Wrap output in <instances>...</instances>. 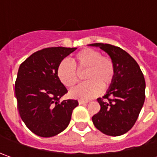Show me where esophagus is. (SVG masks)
<instances>
[{"mask_svg": "<svg viewBox=\"0 0 157 157\" xmlns=\"http://www.w3.org/2000/svg\"><path fill=\"white\" fill-rule=\"evenodd\" d=\"M86 103H88L87 100H78V104H79V105H84V104H86Z\"/></svg>", "mask_w": 157, "mask_h": 157, "instance_id": "esophagus-1", "label": "esophagus"}]
</instances>
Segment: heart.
I'll return each instance as SVG.
<instances>
[{"label": "heart", "instance_id": "obj_1", "mask_svg": "<svg viewBox=\"0 0 157 157\" xmlns=\"http://www.w3.org/2000/svg\"><path fill=\"white\" fill-rule=\"evenodd\" d=\"M86 69L85 78L88 79L71 91V96L82 100H91L102 92L104 85L107 86L115 75L114 63L110 57L101 56L94 49H85L77 53L70 62L63 59L58 63L57 74L59 80L66 87H72L78 81L77 70Z\"/></svg>", "mask_w": 157, "mask_h": 157}]
</instances>
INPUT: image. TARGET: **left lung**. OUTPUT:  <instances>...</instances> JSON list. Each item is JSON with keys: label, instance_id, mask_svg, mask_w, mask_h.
<instances>
[{"label": "left lung", "instance_id": "left-lung-1", "mask_svg": "<svg viewBox=\"0 0 157 157\" xmlns=\"http://www.w3.org/2000/svg\"><path fill=\"white\" fill-rule=\"evenodd\" d=\"M111 57L115 75L106 94L98 99L100 110L92 120L103 134L119 136L136 123L145 100V79L140 66L128 52L108 44H92Z\"/></svg>", "mask_w": 157, "mask_h": 157}]
</instances>
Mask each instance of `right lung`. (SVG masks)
Wrapping results in <instances>:
<instances>
[{
	"label": "right lung",
	"mask_w": 157,
	"mask_h": 157,
	"mask_svg": "<svg viewBox=\"0 0 157 157\" xmlns=\"http://www.w3.org/2000/svg\"><path fill=\"white\" fill-rule=\"evenodd\" d=\"M77 48L51 47L35 52L21 63L15 84L17 108L35 135L57 136L65 129L78 100L60 101L67 89L57 74L58 63Z\"/></svg>",
	"instance_id": "1"
}]
</instances>
